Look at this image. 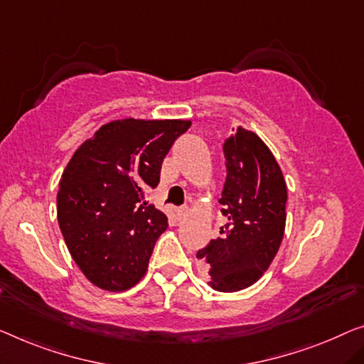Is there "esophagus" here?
<instances>
[{"label": "esophagus", "mask_w": 364, "mask_h": 364, "mask_svg": "<svg viewBox=\"0 0 364 364\" xmlns=\"http://www.w3.org/2000/svg\"><path fill=\"white\" fill-rule=\"evenodd\" d=\"M188 213H189V208H188L186 204H184V205H180V208L176 209V217H178V219L181 220V219H184V217L188 215Z\"/></svg>", "instance_id": "esophagus-1"}]
</instances>
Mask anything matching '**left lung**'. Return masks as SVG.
<instances>
[{
  "mask_svg": "<svg viewBox=\"0 0 364 364\" xmlns=\"http://www.w3.org/2000/svg\"><path fill=\"white\" fill-rule=\"evenodd\" d=\"M224 155L227 176L219 203L227 224L196 257L208 267L214 289L235 292L262 278L278 253L287 189L278 161L252 130L237 127Z\"/></svg>",
  "mask_w": 364,
  "mask_h": 364,
  "instance_id": "left-lung-1",
  "label": "left lung"
}]
</instances>
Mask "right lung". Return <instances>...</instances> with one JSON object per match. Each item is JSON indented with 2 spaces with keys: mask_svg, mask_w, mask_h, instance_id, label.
<instances>
[{
  "mask_svg": "<svg viewBox=\"0 0 364 364\" xmlns=\"http://www.w3.org/2000/svg\"><path fill=\"white\" fill-rule=\"evenodd\" d=\"M189 121L122 119L102 126L75 151L57 194L70 253L91 283L126 291L144 278L168 217L145 200L160 183L171 145Z\"/></svg>",
  "mask_w": 364,
  "mask_h": 364,
  "instance_id": "add662e5",
  "label": "right lung"
}]
</instances>
